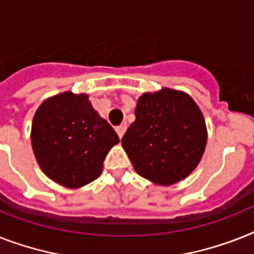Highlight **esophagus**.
Returning a JSON list of instances; mask_svg holds the SVG:
<instances>
[{
  "mask_svg": "<svg viewBox=\"0 0 254 254\" xmlns=\"http://www.w3.org/2000/svg\"><path fill=\"white\" fill-rule=\"evenodd\" d=\"M116 131L117 134H119V137L123 138V135L125 134V131H127V125H120V127H117Z\"/></svg>",
  "mask_w": 254,
  "mask_h": 254,
  "instance_id": "obj_1",
  "label": "esophagus"
}]
</instances>
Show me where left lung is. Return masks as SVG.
Returning <instances> with one entry per match:
<instances>
[{
    "label": "left lung",
    "instance_id": "obj_1",
    "mask_svg": "<svg viewBox=\"0 0 254 254\" xmlns=\"http://www.w3.org/2000/svg\"><path fill=\"white\" fill-rule=\"evenodd\" d=\"M134 113L121 145L135 172L158 185L189 176L207 143L205 119L190 95L167 87L145 92Z\"/></svg>",
    "mask_w": 254,
    "mask_h": 254
}]
</instances>
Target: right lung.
Returning <instances> with one entry per match:
<instances>
[{
  "instance_id": "obj_1",
  "label": "right lung",
  "mask_w": 254,
  "mask_h": 254,
  "mask_svg": "<svg viewBox=\"0 0 254 254\" xmlns=\"http://www.w3.org/2000/svg\"><path fill=\"white\" fill-rule=\"evenodd\" d=\"M120 142L113 127L99 116L87 94L65 91L45 99L34 115L31 145L39 167L69 189L100 176L103 162Z\"/></svg>"
}]
</instances>
